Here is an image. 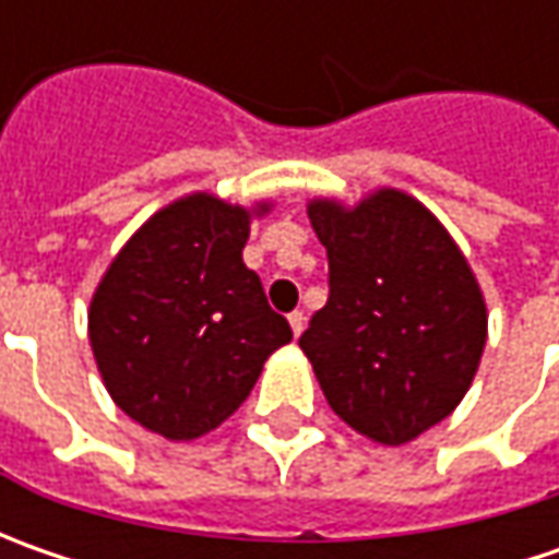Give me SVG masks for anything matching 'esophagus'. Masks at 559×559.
Instances as JSON below:
<instances>
[{
  "label": "esophagus",
  "instance_id": "1",
  "mask_svg": "<svg viewBox=\"0 0 559 559\" xmlns=\"http://www.w3.org/2000/svg\"><path fill=\"white\" fill-rule=\"evenodd\" d=\"M289 326H292V333H295V335L305 333V311H292L289 313Z\"/></svg>",
  "mask_w": 559,
  "mask_h": 559
}]
</instances>
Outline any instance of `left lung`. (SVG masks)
Masks as SVG:
<instances>
[{
	"label": "left lung",
	"instance_id": "8db88e82",
	"mask_svg": "<svg viewBox=\"0 0 559 559\" xmlns=\"http://www.w3.org/2000/svg\"><path fill=\"white\" fill-rule=\"evenodd\" d=\"M308 217L330 258V298L298 345L352 429L379 444L414 441L479 370V283L448 229L397 189L355 207L313 199Z\"/></svg>",
	"mask_w": 559,
	"mask_h": 559
}]
</instances>
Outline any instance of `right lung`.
<instances>
[{
    "instance_id": "obj_1",
    "label": "right lung",
    "mask_w": 559,
    "mask_h": 559,
    "mask_svg": "<svg viewBox=\"0 0 559 559\" xmlns=\"http://www.w3.org/2000/svg\"><path fill=\"white\" fill-rule=\"evenodd\" d=\"M207 192L162 207L105 270L90 305L98 373L120 411L170 441L239 411L289 320L246 267L251 214Z\"/></svg>"
}]
</instances>
